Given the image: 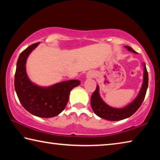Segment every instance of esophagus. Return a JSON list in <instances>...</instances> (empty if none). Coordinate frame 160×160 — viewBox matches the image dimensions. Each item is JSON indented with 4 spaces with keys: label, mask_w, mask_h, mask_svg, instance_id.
Instances as JSON below:
<instances>
[{
    "label": "esophagus",
    "mask_w": 160,
    "mask_h": 160,
    "mask_svg": "<svg viewBox=\"0 0 160 160\" xmlns=\"http://www.w3.org/2000/svg\"><path fill=\"white\" fill-rule=\"evenodd\" d=\"M94 72L92 71H90V72H88V73H87V78H92L94 77Z\"/></svg>",
    "instance_id": "34e87169"
}]
</instances>
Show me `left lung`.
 I'll use <instances>...</instances> for the list:
<instances>
[{
	"label": "left lung",
	"mask_w": 160,
	"mask_h": 160,
	"mask_svg": "<svg viewBox=\"0 0 160 160\" xmlns=\"http://www.w3.org/2000/svg\"><path fill=\"white\" fill-rule=\"evenodd\" d=\"M125 48L132 53H137L136 51H135L128 46H125ZM142 66H144L143 82L140 92L133 101L123 108H113L107 104L100 97L99 85H97L96 90L91 97L90 102L93 112L96 115L106 120L120 121L131 116L139 109L145 99L148 87V73L146 69L145 63H142Z\"/></svg>",
	"instance_id": "8db88e82"
}]
</instances>
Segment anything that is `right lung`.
I'll return each instance as SVG.
<instances>
[{"label": "right lung", "mask_w": 160, "mask_h": 160, "mask_svg": "<svg viewBox=\"0 0 160 160\" xmlns=\"http://www.w3.org/2000/svg\"><path fill=\"white\" fill-rule=\"evenodd\" d=\"M39 43L32 44L20 53L15 75V89L21 104L32 114L38 117L51 118L64 110L70 91L80 84L71 80L49 87L37 85L29 80L26 72V62L31 52Z\"/></svg>", "instance_id": "right-lung-1"}]
</instances>
